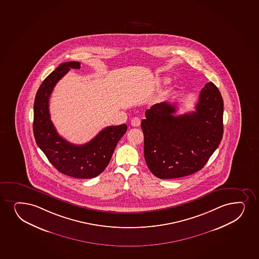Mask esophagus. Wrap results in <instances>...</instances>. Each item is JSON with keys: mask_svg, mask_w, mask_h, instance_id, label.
<instances>
[{"mask_svg": "<svg viewBox=\"0 0 259 259\" xmlns=\"http://www.w3.org/2000/svg\"><path fill=\"white\" fill-rule=\"evenodd\" d=\"M131 125L134 126V127H137V126L140 125V119L137 118V117L133 118L131 120Z\"/></svg>", "mask_w": 259, "mask_h": 259, "instance_id": "obj_1", "label": "esophagus"}]
</instances>
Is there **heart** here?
<instances>
[{"label": "heart", "instance_id": "b5f03b06", "mask_svg": "<svg viewBox=\"0 0 259 259\" xmlns=\"http://www.w3.org/2000/svg\"><path fill=\"white\" fill-rule=\"evenodd\" d=\"M164 82H169V79H164Z\"/></svg>", "mask_w": 259, "mask_h": 259}]
</instances>
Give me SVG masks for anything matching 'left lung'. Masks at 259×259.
<instances>
[{"mask_svg": "<svg viewBox=\"0 0 259 259\" xmlns=\"http://www.w3.org/2000/svg\"><path fill=\"white\" fill-rule=\"evenodd\" d=\"M176 111L174 104H155L146 110L141 122L146 164L162 180L201 170L219 147L224 133V101L212 82L201 90L195 111L175 116Z\"/></svg>", "mask_w": 259, "mask_h": 259, "instance_id": "1", "label": "left lung"}]
</instances>
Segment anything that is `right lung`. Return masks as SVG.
<instances>
[{"label":"right lung","mask_w":259,"mask_h":259,"mask_svg":"<svg viewBox=\"0 0 259 259\" xmlns=\"http://www.w3.org/2000/svg\"><path fill=\"white\" fill-rule=\"evenodd\" d=\"M79 69L78 61L60 65L43 80L35 95L34 104V139L49 162L61 174L76 179H92L103 171L113 151L125 134V124L107 126L89 143L73 145L59 135L50 119L49 98L59 80L70 70Z\"/></svg>","instance_id":"1"}]
</instances>
